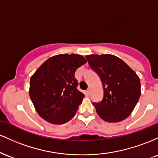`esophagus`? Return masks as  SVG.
<instances>
[{"label":"esophagus","instance_id":"1","mask_svg":"<svg viewBox=\"0 0 158 158\" xmlns=\"http://www.w3.org/2000/svg\"><path fill=\"white\" fill-rule=\"evenodd\" d=\"M86 94H88V95H90V88H88V89L86 90Z\"/></svg>","mask_w":158,"mask_h":158}]
</instances>
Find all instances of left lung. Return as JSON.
Here are the masks:
<instances>
[{
  "instance_id": "left-lung-1",
  "label": "left lung",
  "mask_w": 158,
  "mask_h": 158,
  "mask_svg": "<svg viewBox=\"0 0 158 158\" xmlns=\"http://www.w3.org/2000/svg\"><path fill=\"white\" fill-rule=\"evenodd\" d=\"M85 58L90 68L100 78L104 90L102 100L93 102L98 115L109 123L127 118L140 97L138 76L115 56L89 55Z\"/></svg>"
}]
</instances>
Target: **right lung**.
<instances>
[{
    "mask_svg": "<svg viewBox=\"0 0 158 158\" xmlns=\"http://www.w3.org/2000/svg\"><path fill=\"white\" fill-rule=\"evenodd\" d=\"M86 62L82 56L61 54L48 59L32 76L30 97L41 118L64 124L75 115L84 94L74 76Z\"/></svg>",
    "mask_w": 158,
    "mask_h": 158,
    "instance_id": "1",
    "label": "right lung"
}]
</instances>
